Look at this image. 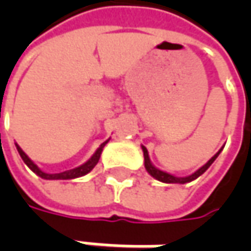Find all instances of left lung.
<instances>
[{"label":"left lung","mask_w":251,"mask_h":251,"mask_svg":"<svg viewBox=\"0 0 251 251\" xmlns=\"http://www.w3.org/2000/svg\"><path fill=\"white\" fill-rule=\"evenodd\" d=\"M142 151H144V159H145V169L148 170V173H150L152 177H155L156 180H159V181H163V183H180V184H184V183H188V181H193L194 178H197L198 176H201L205 170H207L211 165H212V162L217 159L218 155H219V152H217L211 159L208 160L207 163L202 166V168H200L196 172V173H193L191 176H187V177H176V176H172V175H169V173H166V172H162V170H159V169H156L152 163H151L150 160V156H148V151H147V148L145 147H142Z\"/></svg>","instance_id":"obj_1"}]
</instances>
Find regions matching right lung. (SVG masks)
Listing matches in <instances>:
<instances>
[{"label":"right lung","mask_w":251,"mask_h":251,"mask_svg":"<svg viewBox=\"0 0 251 251\" xmlns=\"http://www.w3.org/2000/svg\"><path fill=\"white\" fill-rule=\"evenodd\" d=\"M106 144H107V141L101 144L100 147L98 148V151L93 153V156H92L91 159L88 160L86 163H83V165L78 166V168L71 169V170H65V172H61V173H54V175H50V173H44V172H42L40 169L34 165L32 160L29 159V156H27V155H26L24 151L21 150L18 145H16V148H18V152H19V155H21V158L24 159L25 163H26L29 168L32 169V170H33L37 176H40L42 178H46V180H68V178L81 177V176H83V175L89 173L92 169L96 166V163L99 162V158H100V153H101V151H103V147H104Z\"/></svg>","instance_id":"obj_1"}]
</instances>
